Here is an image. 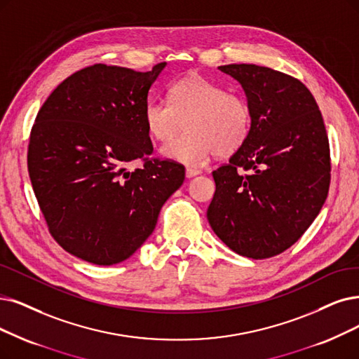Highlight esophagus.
Here are the masks:
<instances>
[{"mask_svg":"<svg viewBox=\"0 0 359 359\" xmlns=\"http://www.w3.org/2000/svg\"><path fill=\"white\" fill-rule=\"evenodd\" d=\"M198 174H200L198 169H193V168L185 169V177H187V178H193V177H196Z\"/></svg>","mask_w":359,"mask_h":359,"instance_id":"1","label":"esophagus"}]
</instances>
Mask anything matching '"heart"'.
Segmentation results:
<instances>
[{
	"label": "heart",
	"mask_w": 359,
	"mask_h": 359,
	"mask_svg": "<svg viewBox=\"0 0 359 359\" xmlns=\"http://www.w3.org/2000/svg\"><path fill=\"white\" fill-rule=\"evenodd\" d=\"M168 97L169 103L150 100L144 122L150 137L163 144L182 131L185 122L187 133L163 149L169 159L200 166L215 153L229 156L245 146L252 130V110L243 94L190 74L170 83Z\"/></svg>",
	"instance_id": "1"
}]
</instances>
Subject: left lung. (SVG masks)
<instances>
[{"mask_svg": "<svg viewBox=\"0 0 359 359\" xmlns=\"http://www.w3.org/2000/svg\"><path fill=\"white\" fill-rule=\"evenodd\" d=\"M240 82L252 110L248 141L212 172L208 221L236 253L266 259L302 237L330 187V146L320 107L299 79L256 65L218 67Z\"/></svg>", "mask_w": 359, "mask_h": 359, "instance_id": "obj_1", "label": "left lung"}]
</instances>
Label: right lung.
Returning <instances> with one entry per match:
<instances>
[{
	"mask_svg": "<svg viewBox=\"0 0 359 359\" xmlns=\"http://www.w3.org/2000/svg\"><path fill=\"white\" fill-rule=\"evenodd\" d=\"M165 65L81 69L36 114L27 147L32 189L53 238L82 261L128 259L184 182L181 163L150 157L144 107ZM134 160L142 166L131 172L126 165Z\"/></svg>",
	"mask_w": 359,
	"mask_h": 359,
	"instance_id": "right-lung-1",
	"label": "right lung"
}]
</instances>
